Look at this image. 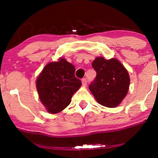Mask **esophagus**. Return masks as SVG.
Segmentation results:
<instances>
[{"label": "esophagus", "instance_id": "obj_1", "mask_svg": "<svg viewBox=\"0 0 158 158\" xmlns=\"http://www.w3.org/2000/svg\"><path fill=\"white\" fill-rule=\"evenodd\" d=\"M82 85H83V86H86V85H87L86 79H82Z\"/></svg>", "mask_w": 158, "mask_h": 158}]
</instances>
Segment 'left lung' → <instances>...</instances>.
<instances>
[{
    "mask_svg": "<svg viewBox=\"0 0 158 158\" xmlns=\"http://www.w3.org/2000/svg\"><path fill=\"white\" fill-rule=\"evenodd\" d=\"M92 66L96 72L95 80L89 85L93 96L103 106H118L128 92L130 76L128 70L115 58L106 60L98 56Z\"/></svg>",
    "mask_w": 158,
    "mask_h": 158,
    "instance_id": "1",
    "label": "left lung"
}]
</instances>
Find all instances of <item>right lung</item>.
Masks as SVG:
<instances>
[{
    "label": "right lung",
    "instance_id": "obj_1",
    "mask_svg": "<svg viewBox=\"0 0 158 158\" xmlns=\"http://www.w3.org/2000/svg\"><path fill=\"white\" fill-rule=\"evenodd\" d=\"M74 66L64 58L47 63L36 78V85L41 103L50 114H57L71 102L73 94L82 85L75 76Z\"/></svg>",
    "mask_w": 158,
    "mask_h": 158
}]
</instances>
